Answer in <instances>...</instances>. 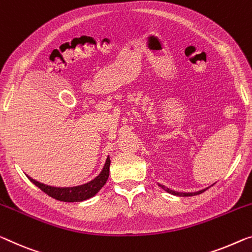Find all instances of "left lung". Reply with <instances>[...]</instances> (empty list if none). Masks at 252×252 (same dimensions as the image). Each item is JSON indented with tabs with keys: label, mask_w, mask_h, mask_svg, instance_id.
Wrapping results in <instances>:
<instances>
[{
	"label": "left lung",
	"mask_w": 252,
	"mask_h": 252,
	"mask_svg": "<svg viewBox=\"0 0 252 252\" xmlns=\"http://www.w3.org/2000/svg\"><path fill=\"white\" fill-rule=\"evenodd\" d=\"M158 186H160V187H161L162 189H164V190H165L166 192L171 193V195H175V196H180V197H190V196L199 195V193H203L204 191H206L207 189L211 187V186H210V187H207V188H205V189H202V190L195 191V192H177V191H175V190H171V189L164 187V186H162V185H158ZM212 186H213V185H212Z\"/></svg>",
	"instance_id": "obj_1"
}]
</instances>
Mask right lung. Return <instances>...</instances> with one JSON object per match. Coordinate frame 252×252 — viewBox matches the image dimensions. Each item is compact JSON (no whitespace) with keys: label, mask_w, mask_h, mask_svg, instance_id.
Returning <instances> with one entry per match:
<instances>
[{"label":"right lung","mask_w":252,"mask_h":252,"mask_svg":"<svg viewBox=\"0 0 252 252\" xmlns=\"http://www.w3.org/2000/svg\"><path fill=\"white\" fill-rule=\"evenodd\" d=\"M109 166H110V158L108 156L106 163L103 165V169L101 172L96 176L94 180L89 181V183L81 185V186H74V187H65V188H59V187H52V186H47L45 184H41L39 181H36L32 178H29L33 185H36L38 188L41 189L48 196L53 197L61 202L66 203H74V202H83L91 197L96 195L100 189H101L104 184L107 183L108 177H109Z\"/></svg>","instance_id":"1"}]
</instances>
